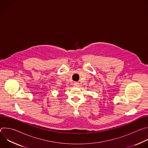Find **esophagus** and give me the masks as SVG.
Listing matches in <instances>:
<instances>
[{
  "instance_id": "1",
  "label": "esophagus",
  "mask_w": 148,
  "mask_h": 148,
  "mask_svg": "<svg viewBox=\"0 0 148 148\" xmlns=\"http://www.w3.org/2000/svg\"><path fill=\"white\" fill-rule=\"evenodd\" d=\"M77 85H78V84H77V83H75V84H74V87H77V86H78Z\"/></svg>"
}]
</instances>
